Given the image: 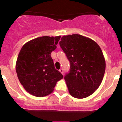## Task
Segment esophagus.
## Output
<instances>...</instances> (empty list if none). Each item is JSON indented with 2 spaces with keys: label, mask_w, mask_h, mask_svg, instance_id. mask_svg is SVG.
I'll list each match as a JSON object with an SVG mask.
<instances>
[{
  "label": "esophagus",
  "mask_w": 122,
  "mask_h": 122,
  "mask_svg": "<svg viewBox=\"0 0 122 122\" xmlns=\"http://www.w3.org/2000/svg\"><path fill=\"white\" fill-rule=\"evenodd\" d=\"M59 71H60V72H61V73L62 74H64V70H63V69L61 68L60 70H59Z\"/></svg>",
  "instance_id": "1"
}]
</instances>
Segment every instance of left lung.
Listing matches in <instances>:
<instances>
[{"mask_svg": "<svg viewBox=\"0 0 122 122\" xmlns=\"http://www.w3.org/2000/svg\"><path fill=\"white\" fill-rule=\"evenodd\" d=\"M60 45L70 62L64 77L70 94L77 99L92 95L102 83L106 61L99 45L78 34L64 35Z\"/></svg>", "mask_w": 122, "mask_h": 122, "instance_id": "8db88e82", "label": "left lung"}]
</instances>
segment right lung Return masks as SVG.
Returning a JSON list of instances; mask_svg holds the SVG:
<instances>
[{"instance_id": "add662e5", "label": "right lung", "mask_w": 122, "mask_h": 122, "mask_svg": "<svg viewBox=\"0 0 122 122\" xmlns=\"http://www.w3.org/2000/svg\"><path fill=\"white\" fill-rule=\"evenodd\" d=\"M61 36H44L30 40L22 47L16 63L20 84L30 94L38 97L53 92L56 82L63 78L54 67L51 56Z\"/></svg>"}]
</instances>
